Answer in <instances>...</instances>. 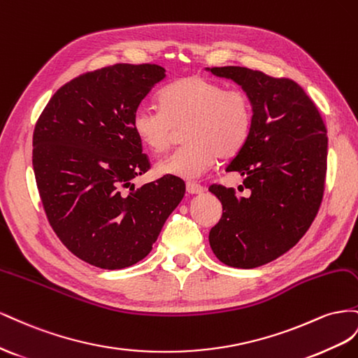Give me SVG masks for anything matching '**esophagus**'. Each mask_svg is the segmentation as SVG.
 Segmentation results:
<instances>
[{"mask_svg":"<svg viewBox=\"0 0 358 358\" xmlns=\"http://www.w3.org/2000/svg\"><path fill=\"white\" fill-rule=\"evenodd\" d=\"M186 189L190 195H202V193L206 192V189H203L201 185H196V182H187Z\"/></svg>","mask_w":358,"mask_h":358,"instance_id":"obj_1","label":"esophagus"}]
</instances>
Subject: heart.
I'll list each match as a JSON object with an SVG mask.
<instances>
[{
  "instance_id": "1",
  "label": "heart",
  "mask_w": 358,
  "mask_h": 358,
  "mask_svg": "<svg viewBox=\"0 0 358 358\" xmlns=\"http://www.w3.org/2000/svg\"><path fill=\"white\" fill-rule=\"evenodd\" d=\"M160 109L141 106L134 112L135 135L156 155L165 152L176 130L186 127L187 144L156 166L160 176L199 178L220 159L237 156L249 139L253 109L246 93L224 90L202 76H186L162 90Z\"/></svg>"
}]
</instances>
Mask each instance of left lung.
Instances as JSON below:
<instances>
[{
	"label": "left lung",
	"mask_w": 358,
	"mask_h": 358,
	"mask_svg": "<svg viewBox=\"0 0 358 358\" xmlns=\"http://www.w3.org/2000/svg\"><path fill=\"white\" fill-rule=\"evenodd\" d=\"M206 70L240 85L253 109L246 145L227 166L241 173L250 195L210 187L223 208L210 231V246L229 267H261L292 249L320 210L327 129L313 101L291 79L236 66Z\"/></svg>",
	"instance_id": "8db88e82"
}]
</instances>
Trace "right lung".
<instances>
[{"label": "right lung", "instance_id": "obj_1", "mask_svg": "<svg viewBox=\"0 0 358 358\" xmlns=\"http://www.w3.org/2000/svg\"><path fill=\"white\" fill-rule=\"evenodd\" d=\"M165 78L156 64L80 75L57 91L36 124L33 168L48 220L71 253L99 268L144 259L185 196V181L172 176L122 192L150 168L131 117Z\"/></svg>", "mask_w": 358, "mask_h": 358}]
</instances>
